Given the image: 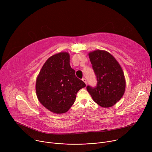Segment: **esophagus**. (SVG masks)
Returning <instances> with one entry per match:
<instances>
[{
  "instance_id": "obj_1",
  "label": "esophagus",
  "mask_w": 152,
  "mask_h": 152,
  "mask_svg": "<svg viewBox=\"0 0 152 152\" xmlns=\"http://www.w3.org/2000/svg\"><path fill=\"white\" fill-rule=\"evenodd\" d=\"M84 82H85V83L86 85L87 84V81H86V79H85V78H83L82 79Z\"/></svg>"
}]
</instances>
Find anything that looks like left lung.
I'll list each match as a JSON object with an SVG mask.
<instances>
[{"mask_svg":"<svg viewBox=\"0 0 152 152\" xmlns=\"http://www.w3.org/2000/svg\"><path fill=\"white\" fill-rule=\"evenodd\" d=\"M88 56L97 77L96 87L86 86L93 100L103 107H110L117 103L124 95L126 80L117 59L108 52L96 50Z\"/></svg>","mask_w":152,"mask_h":152,"instance_id":"obj_1","label":"left lung"}]
</instances>
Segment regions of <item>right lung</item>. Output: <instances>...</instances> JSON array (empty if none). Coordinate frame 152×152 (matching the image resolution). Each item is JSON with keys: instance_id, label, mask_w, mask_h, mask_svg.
I'll return each mask as SVG.
<instances>
[{"instance_id": "right-lung-1", "label": "right lung", "mask_w": 152, "mask_h": 152, "mask_svg": "<svg viewBox=\"0 0 152 152\" xmlns=\"http://www.w3.org/2000/svg\"><path fill=\"white\" fill-rule=\"evenodd\" d=\"M85 86L70 66V54L62 52L51 56L43 65L37 77L35 90L43 106L55 114H63L69 111L77 93Z\"/></svg>"}]
</instances>
